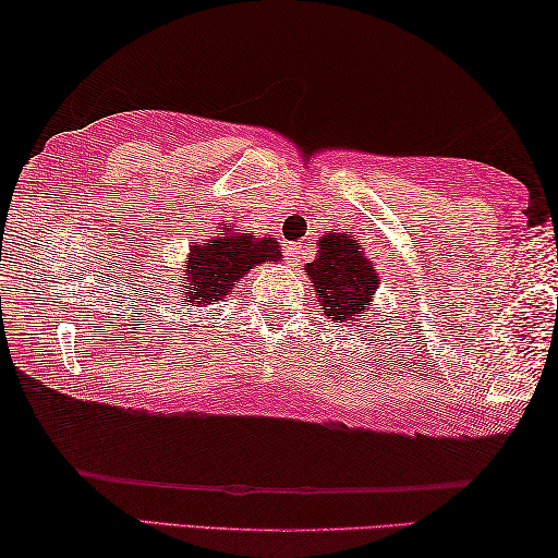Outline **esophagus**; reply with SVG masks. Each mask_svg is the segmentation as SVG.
I'll return each instance as SVG.
<instances>
[{
    "mask_svg": "<svg viewBox=\"0 0 558 558\" xmlns=\"http://www.w3.org/2000/svg\"><path fill=\"white\" fill-rule=\"evenodd\" d=\"M284 254H287V259L291 264H301V259H304V254H306V246L301 244V242L299 244H287Z\"/></svg>",
    "mask_w": 558,
    "mask_h": 558,
    "instance_id": "1",
    "label": "esophagus"
}]
</instances>
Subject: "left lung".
I'll return each mask as SVG.
<instances>
[{
    "instance_id": "1",
    "label": "left lung",
    "mask_w": 558,
    "mask_h": 558,
    "mask_svg": "<svg viewBox=\"0 0 558 558\" xmlns=\"http://www.w3.org/2000/svg\"><path fill=\"white\" fill-rule=\"evenodd\" d=\"M318 257L306 264L316 299L336 324H365L380 277L355 234L328 232L318 236Z\"/></svg>"
}]
</instances>
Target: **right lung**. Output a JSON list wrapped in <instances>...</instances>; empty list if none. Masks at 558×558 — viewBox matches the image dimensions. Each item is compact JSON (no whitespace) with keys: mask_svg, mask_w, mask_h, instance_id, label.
Returning <instances> with one entry per match:
<instances>
[{"mask_svg":"<svg viewBox=\"0 0 558 558\" xmlns=\"http://www.w3.org/2000/svg\"><path fill=\"white\" fill-rule=\"evenodd\" d=\"M281 257L284 254L279 250L277 236H254L246 230H234L232 225L217 227L213 240L190 244L182 271L166 287L168 304L185 301L187 306L203 308L215 301H225L236 284H242L246 271Z\"/></svg>","mask_w":558,"mask_h":558,"instance_id":"1","label":"right lung"}]
</instances>
